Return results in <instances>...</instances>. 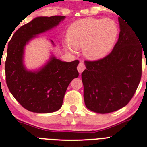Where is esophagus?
Masks as SVG:
<instances>
[{
	"label": "esophagus",
	"mask_w": 147,
	"mask_h": 147,
	"mask_svg": "<svg viewBox=\"0 0 147 147\" xmlns=\"http://www.w3.org/2000/svg\"><path fill=\"white\" fill-rule=\"evenodd\" d=\"M85 69V64H84L82 62H80L79 65H78V72H79V73H82V72H83Z\"/></svg>",
	"instance_id": "1"
}]
</instances>
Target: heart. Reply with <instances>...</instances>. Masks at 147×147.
<instances>
[{
    "label": "heart",
    "mask_w": 147,
    "mask_h": 147,
    "mask_svg": "<svg viewBox=\"0 0 147 147\" xmlns=\"http://www.w3.org/2000/svg\"><path fill=\"white\" fill-rule=\"evenodd\" d=\"M119 35V26L110 18H86L72 23L67 31V47L82 48L89 59L103 57L111 51Z\"/></svg>",
    "instance_id": "heart-1"
}]
</instances>
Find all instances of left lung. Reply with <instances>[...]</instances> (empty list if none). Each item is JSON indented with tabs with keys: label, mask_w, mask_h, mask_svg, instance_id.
Segmentation results:
<instances>
[{
	"label": "left lung",
	"mask_w": 147,
	"mask_h": 147,
	"mask_svg": "<svg viewBox=\"0 0 147 147\" xmlns=\"http://www.w3.org/2000/svg\"><path fill=\"white\" fill-rule=\"evenodd\" d=\"M119 40L111 52L98 60H85L87 69L82 73L85 105L98 113L116 111L127 105L142 78L140 38L124 20L119 18Z\"/></svg>",
	"instance_id": "left-lung-1"
}]
</instances>
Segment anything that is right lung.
Listing matches in <instances>:
<instances>
[{"mask_svg": "<svg viewBox=\"0 0 147 147\" xmlns=\"http://www.w3.org/2000/svg\"><path fill=\"white\" fill-rule=\"evenodd\" d=\"M65 16L37 17L20 27L8 42L5 63V81L15 99L34 113H52L62 107L71 81L78 78L79 61L62 62L52 57L39 72L27 71L23 65L24 49L36 35L56 26Z\"/></svg>", "mask_w": 147, "mask_h": 147, "instance_id": "add662e5", "label": "right lung"}]
</instances>
